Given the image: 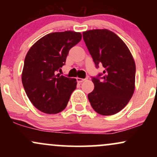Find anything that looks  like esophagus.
<instances>
[{
  "instance_id": "34e87169",
  "label": "esophagus",
  "mask_w": 157,
  "mask_h": 157,
  "mask_svg": "<svg viewBox=\"0 0 157 157\" xmlns=\"http://www.w3.org/2000/svg\"><path fill=\"white\" fill-rule=\"evenodd\" d=\"M86 79H87V78L82 79V78H80V77H77V82H83V81L86 80Z\"/></svg>"
}]
</instances>
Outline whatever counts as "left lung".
<instances>
[{
    "mask_svg": "<svg viewBox=\"0 0 157 157\" xmlns=\"http://www.w3.org/2000/svg\"><path fill=\"white\" fill-rule=\"evenodd\" d=\"M96 67L104 71L92 77L94 89L88 98L96 112L104 116L118 113L125 107L135 89L136 66L130 50L113 32L92 29L82 32Z\"/></svg>",
    "mask_w": 157,
    "mask_h": 157,
    "instance_id": "obj_1",
    "label": "left lung"
}]
</instances>
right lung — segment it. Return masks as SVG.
I'll return each instance as SVG.
<instances>
[{
	"label": "right lung",
	"instance_id": "obj_1",
	"mask_svg": "<svg viewBox=\"0 0 157 157\" xmlns=\"http://www.w3.org/2000/svg\"><path fill=\"white\" fill-rule=\"evenodd\" d=\"M82 38L80 32L48 34L27 52L22 83L34 106L46 113H57L67 105L77 80L57 74L66 63L68 52Z\"/></svg>",
	"mask_w": 157,
	"mask_h": 157
}]
</instances>
